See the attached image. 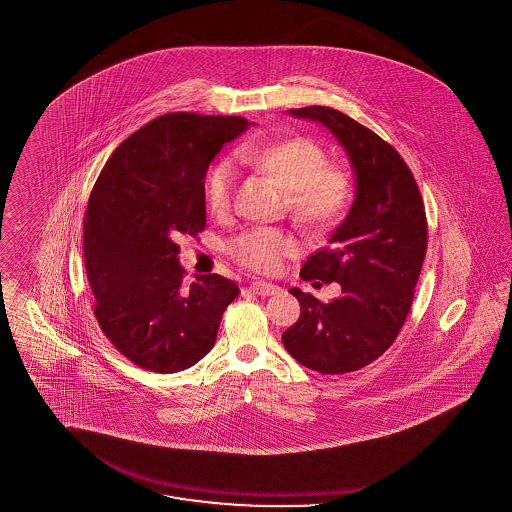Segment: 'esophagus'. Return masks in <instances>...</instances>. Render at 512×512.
Returning a JSON list of instances; mask_svg holds the SVG:
<instances>
[{
	"instance_id": "1",
	"label": "esophagus",
	"mask_w": 512,
	"mask_h": 512,
	"mask_svg": "<svg viewBox=\"0 0 512 512\" xmlns=\"http://www.w3.org/2000/svg\"><path fill=\"white\" fill-rule=\"evenodd\" d=\"M249 289L255 293V295H274L280 291V287L265 282V280H257V282H251Z\"/></svg>"
}]
</instances>
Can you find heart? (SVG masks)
<instances>
[{"label": "heart", "instance_id": "b5f03b06", "mask_svg": "<svg viewBox=\"0 0 512 512\" xmlns=\"http://www.w3.org/2000/svg\"><path fill=\"white\" fill-rule=\"evenodd\" d=\"M236 156L257 167L287 192V207L295 223L310 230H324L345 211L350 184L341 169L328 167L326 152L308 139H286L276 143L244 144ZM236 165L223 158L211 165L204 181L205 202L217 215L232 202L236 184ZM230 255L251 270L274 272L287 255L297 251V242L278 228H251L236 236Z\"/></svg>", "mask_w": 512, "mask_h": 512}]
</instances>
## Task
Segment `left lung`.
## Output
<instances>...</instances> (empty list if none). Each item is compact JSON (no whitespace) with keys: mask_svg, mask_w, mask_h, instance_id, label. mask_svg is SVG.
<instances>
[{"mask_svg":"<svg viewBox=\"0 0 512 512\" xmlns=\"http://www.w3.org/2000/svg\"><path fill=\"white\" fill-rule=\"evenodd\" d=\"M289 114L322 123L343 146L356 192L329 246L301 268L303 280L337 282L343 293L322 303L291 287L301 316L282 333V343L305 368L356 371L377 360L406 322L427 253L425 205L402 156L371 129L329 106Z\"/></svg>","mask_w":512,"mask_h":512,"instance_id":"1","label":"left lung"}]
</instances>
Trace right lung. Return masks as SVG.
<instances>
[{
	"label": "right lung",
	"mask_w": 512,
	"mask_h": 512,
	"mask_svg": "<svg viewBox=\"0 0 512 512\" xmlns=\"http://www.w3.org/2000/svg\"><path fill=\"white\" fill-rule=\"evenodd\" d=\"M240 116L164 114L108 158L83 219V255L95 316L108 341L139 368L177 373L215 345L240 287L219 274L184 286L181 236L205 226L204 179Z\"/></svg>",
	"instance_id": "right-lung-1"
}]
</instances>
